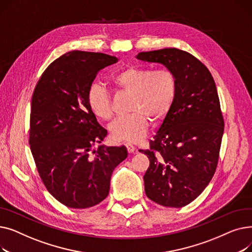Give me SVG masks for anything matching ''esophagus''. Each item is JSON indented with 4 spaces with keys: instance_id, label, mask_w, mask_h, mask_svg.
Segmentation results:
<instances>
[{
    "instance_id": "esophagus-1",
    "label": "esophagus",
    "mask_w": 252,
    "mask_h": 252,
    "mask_svg": "<svg viewBox=\"0 0 252 252\" xmlns=\"http://www.w3.org/2000/svg\"><path fill=\"white\" fill-rule=\"evenodd\" d=\"M126 149H127L128 153H136V151H137L134 145H131L130 143H126Z\"/></svg>"
}]
</instances>
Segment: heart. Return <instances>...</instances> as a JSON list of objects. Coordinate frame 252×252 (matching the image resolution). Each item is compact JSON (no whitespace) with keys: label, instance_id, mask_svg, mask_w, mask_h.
<instances>
[{"label":"heart","instance_id":"heart-1","mask_svg":"<svg viewBox=\"0 0 252 252\" xmlns=\"http://www.w3.org/2000/svg\"><path fill=\"white\" fill-rule=\"evenodd\" d=\"M112 83L133 94L130 109L134 112L116 118L110 125L111 138L116 142L135 143L148 128V119L159 122L166 115L177 93V78L168 69L153 71L148 67L128 66L111 78ZM89 107L97 117L109 121L113 109L110 94L101 84H93L87 95Z\"/></svg>","mask_w":252,"mask_h":252}]
</instances>
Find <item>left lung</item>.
<instances>
[{"instance_id": "1", "label": "left lung", "mask_w": 252, "mask_h": 252, "mask_svg": "<svg viewBox=\"0 0 252 252\" xmlns=\"http://www.w3.org/2000/svg\"><path fill=\"white\" fill-rule=\"evenodd\" d=\"M137 59L158 63L177 78L175 100L150 141L145 193L157 204L183 207L213 179L223 134V118L214 77L190 53L176 48L141 52Z\"/></svg>"}]
</instances>
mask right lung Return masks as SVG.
Segmentation results:
<instances>
[{
  "label": "right lung",
  "instance_id": "right-lung-1",
  "mask_svg": "<svg viewBox=\"0 0 252 252\" xmlns=\"http://www.w3.org/2000/svg\"><path fill=\"white\" fill-rule=\"evenodd\" d=\"M115 56L71 51L53 61L32 99L30 145L47 190L62 204L88 208L107 197L114 168L127 157L125 146L93 147L107 135L87 101L97 73Z\"/></svg>",
  "mask_w": 252,
  "mask_h": 252
}]
</instances>
